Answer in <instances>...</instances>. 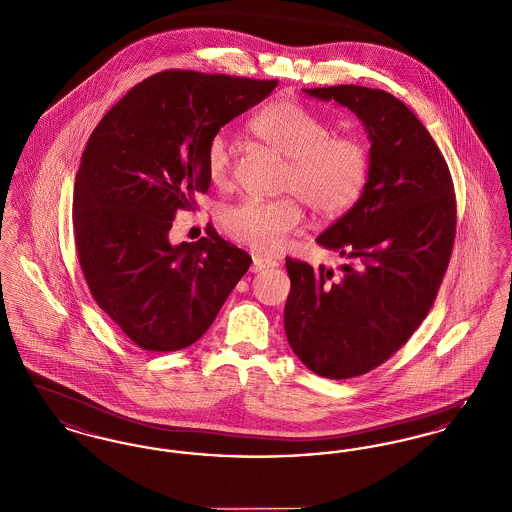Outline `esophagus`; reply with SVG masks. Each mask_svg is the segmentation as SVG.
Returning <instances> with one entry per match:
<instances>
[{
  "instance_id": "esophagus-1",
  "label": "esophagus",
  "mask_w": 512,
  "mask_h": 512,
  "mask_svg": "<svg viewBox=\"0 0 512 512\" xmlns=\"http://www.w3.org/2000/svg\"><path fill=\"white\" fill-rule=\"evenodd\" d=\"M276 267V261H268L263 257H253V263H251V272H263L267 268Z\"/></svg>"
}]
</instances>
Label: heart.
Here are the masks:
<instances>
[{
	"instance_id": "b5f03b06",
	"label": "heart",
	"mask_w": 512,
	"mask_h": 512,
	"mask_svg": "<svg viewBox=\"0 0 512 512\" xmlns=\"http://www.w3.org/2000/svg\"><path fill=\"white\" fill-rule=\"evenodd\" d=\"M249 130L286 159L278 192L297 197L317 219H340L365 194L370 176L368 147L357 138L334 136L332 126L297 99L268 103L251 119ZM205 172L211 184H228L232 147L224 134L209 140ZM293 197L247 199L228 207L220 222L236 242L257 253H276L301 222V207Z\"/></svg>"
}]
</instances>
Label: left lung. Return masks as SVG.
Here are the masks:
<instances>
[{"label": "left lung", "mask_w": 512, "mask_h": 512, "mask_svg": "<svg viewBox=\"0 0 512 512\" xmlns=\"http://www.w3.org/2000/svg\"><path fill=\"white\" fill-rule=\"evenodd\" d=\"M303 92L353 111L370 140L365 194L317 238L345 265L334 272L286 259L290 347L318 376L345 380L388 361L428 315L453 251L457 205L443 155L403 101L355 84Z\"/></svg>", "instance_id": "left-lung-1"}]
</instances>
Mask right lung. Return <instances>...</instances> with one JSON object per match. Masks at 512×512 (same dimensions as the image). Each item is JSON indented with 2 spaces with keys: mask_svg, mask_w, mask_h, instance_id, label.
Masks as SVG:
<instances>
[{
  "mask_svg": "<svg viewBox=\"0 0 512 512\" xmlns=\"http://www.w3.org/2000/svg\"><path fill=\"white\" fill-rule=\"evenodd\" d=\"M278 80L165 71L134 86L92 132L74 180L78 261L96 303L146 351L199 340L251 257L219 234L172 245L178 209L211 186L205 149Z\"/></svg>",
  "mask_w": 512,
  "mask_h": 512,
  "instance_id": "right-lung-1",
  "label": "right lung"
}]
</instances>
